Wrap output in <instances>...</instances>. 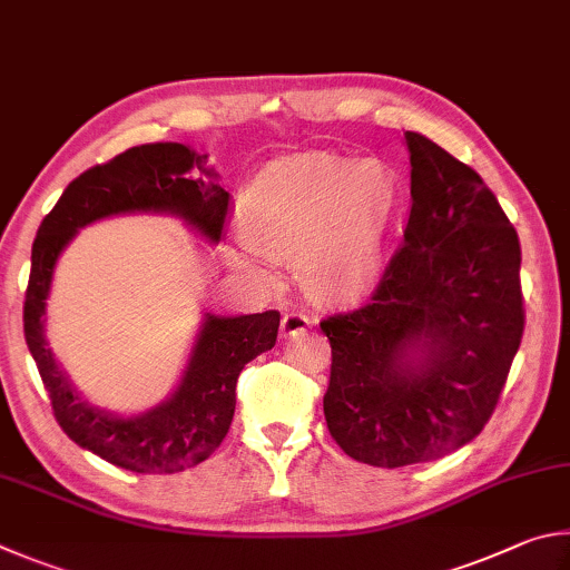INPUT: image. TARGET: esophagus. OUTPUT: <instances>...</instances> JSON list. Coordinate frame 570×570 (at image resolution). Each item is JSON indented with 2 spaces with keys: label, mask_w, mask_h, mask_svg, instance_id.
I'll list each match as a JSON object with an SVG mask.
<instances>
[{
  "label": "esophagus",
  "mask_w": 570,
  "mask_h": 570,
  "mask_svg": "<svg viewBox=\"0 0 570 570\" xmlns=\"http://www.w3.org/2000/svg\"><path fill=\"white\" fill-rule=\"evenodd\" d=\"M311 317L303 315V313H285L283 315V323H279V335L285 337V341H291V337L303 335L307 327H311Z\"/></svg>",
  "instance_id": "1"
}]
</instances>
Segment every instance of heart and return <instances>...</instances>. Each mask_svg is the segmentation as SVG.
<instances>
[{
    "label": "heart",
    "mask_w": 570,
    "mask_h": 570,
    "mask_svg": "<svg viewBox=\"0 0 570 570\" xmlns=\"http://www.w3.org/2000/svg\"><path fill=\"white\" fill-rule=\"evenodd\" d=\"M397 205V175L377 159L279 157L239 197L237 227L247 249H233L227 259L253 279L269 277L253 252L295 263L305 293L323 303L353 301L383 275Z\"/></svg>",
    "instance_id": "obj_1"
}]
</instances>
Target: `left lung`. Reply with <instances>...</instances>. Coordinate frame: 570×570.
I'll use <instances>...</instances> for the list:
<instances>
[{"label": "left lung", "instance_id": "8db88e82", "mask_svg": "<svg viewBox=\"0 0 570 570\" xmlns=\"http://www.w3.org/2000/svg\"><path fill=\"white\" fill-rule=\"evenodd\" d=\"M411 217L373 303L327 317V431L357 463L458 451L495 411L523 337L521 245L481 175L421 132Z\"/></svg>", "mask_w": 570, "mask_h": 570}]
</instances>
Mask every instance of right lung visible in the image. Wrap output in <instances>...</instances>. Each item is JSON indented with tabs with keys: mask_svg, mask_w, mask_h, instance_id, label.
<instances>
[{
	"mask_svg": "<svg viewBox=\"0 0 570 570\" xmlns=\"http://www.w3.org/2000/svg\"><path fill=\"white\" fill-rule=\"evenodd\" d=\"M207 155L179 142H149L79 175L37 229L24 301V337L52 401L55 417L79 448L132 473H179L207 461L235 415L243 367L273 351L279 315L203 311L187 363L165 401L137 413L89 403L47 343V301L55 269L87 225L117 215H169L217 245L229 195Z\"/></svg>",
	"mask_w": 570,
	"mask_h": 570,
	"instance_id": "1",
	"label": "right lung"
}]
</instances>
